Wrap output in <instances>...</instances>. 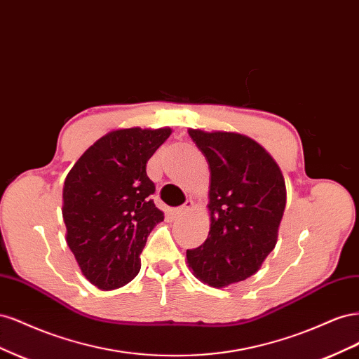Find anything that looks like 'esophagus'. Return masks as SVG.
<instances>
[{"label":"esophagus","mask_w":359,"mask_h":359,"mask_svg":"<svg viewBox=\"0 0 359 359\" xmlns=\"http://www.w3.org/2000/svg\"><path fill=\"white\" fill-rule=\"evenodd\" d=\"M194 206H196V203H194L193 201H187L182 206H180L177 212H178V214H186V212H189L190 210H193Z\"/></svg>","instance_id":"esophagus-1"}]
</instances>
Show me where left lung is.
I'll return each mask as SVG.
<instances>
[{"instance_id":"8db88e82","label":"left lung","mask_w":359,"mask_h":359,"mask_svg":"<svg viewBox=\"0 0 359 359\" xmlns=\"http://www.w3.org/2000/svg\"><path fill=\"white\" fill-rule=\"evenodd\" d=\"M210 165V233L187 250L202 283L222 289L256 274L277 244L286 184L276 160L252 137L189 128Z\"/></svg>"}]
</instances>
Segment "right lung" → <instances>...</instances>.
Returning a JSON list of instances; mask_svg holds the SVG:
<instances>
[{
  "mask_svg": "<svg viewBox=\"0 0 359 359\" xmlns=\"http://www.w3.org/2000/svg\"><path fill=\"white\" fill-rule=\"evenodd\" d=\"M169 127L116 128L85 151L62 187L66 241L85 278L102 290L126 286L165 214L151 194L147 161L170 136Z\"/></svg>",
  "mask_w": 359,
  "mask_h": 359,
  "instance_id": "right-lung-1",
  "label": "right lung"
}]
</instances>
